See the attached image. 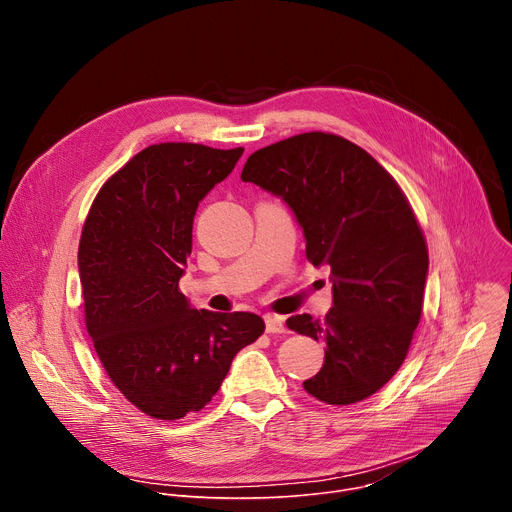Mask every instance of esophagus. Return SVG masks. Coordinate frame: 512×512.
<instances>
[{
  "label": "esophagus",
  "instance_id": "esophagus-1",
  "mask_svg": "<svg viewBox=\"0 0 512 512\" xmlns=\"http://www.w3.org/2000/svg\"><path fill=\"white\" fill-rule=\"evenodd\" d=\"M265 330L269 334H283L285 332V318L275 316V314H267L265 316Z\"/></svg>",
  "mask_w": 512,
  "mask_h": 512
}]
</instances>
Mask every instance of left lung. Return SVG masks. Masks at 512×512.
<instances>
[{
    "instance_id": "1",
    "label": "left lung",
    "mask_w": 512,
    "mask_h": 512,
    "mask_svg": "<svg viewBox=\"0 0 512 512\" xmlns=\"http://www.w3.org/2000/svg\"><path fill=\"white\" fill-rule=\"evenodd\" d=\"M241 180L279 196L304 231L308 259L330 267L326 318L285 322L326 344L304 389L328 405L371 397L399 371L421 318L429 257L405 194L373 156L322 131L257 150Z\"/></svg>"
}]
</instances>
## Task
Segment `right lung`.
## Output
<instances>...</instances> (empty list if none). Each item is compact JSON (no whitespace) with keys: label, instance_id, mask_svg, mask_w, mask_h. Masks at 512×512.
I'll return each mask as SVG.
<instances>
[{"label":"right lung","instance_id":"right-lung-1","mask_svg":"<svg viewBox=\"0 0 512 512\" xmlns=\"http://www.w3.org/2000/svg\"><path fill=\"white\" fill-rule=\"evenodd\" d=\"M241 156L243 148L150 145L105 182L83 227L89 336L113 385L156 419L200 411L265 330L251 312L196 310L178 289L196 208Z\"/></svg>","mask_w":512,"mask_h":512}]
</instances>
